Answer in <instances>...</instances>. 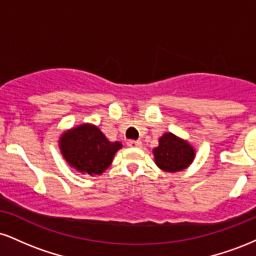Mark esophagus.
<instances>
[{"instance_id": "34e87169", "label": "esophagus", "mask_w": 256, "mask_h": 256, "mask_svg": "<svg viewBox=\"0 0 256 256\" xmlns=\"http://www.w3.org/2000/svg\"><path fill=\"white\" fill-rule=\"evenodd\" d=\"M128 146L131 148H140V146H142V142L140 140H128Z\"/></svg>"}]
</instances>
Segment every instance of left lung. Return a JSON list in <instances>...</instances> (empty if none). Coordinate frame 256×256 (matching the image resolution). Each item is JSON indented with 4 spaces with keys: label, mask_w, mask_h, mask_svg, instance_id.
I'll use <instances>...</instances> for the list:
<instances>
[{
    "label": "left lung",
    "mask_w": 256,
    "mask_h": 256,
    "mask_svg": "<svg viewBox=\"0 0 256 256\" xmlns=\"http://www.w3.org/2000/svg\"><path fill=\"white\" fill-rule=\"evenodd\" d=\"M154 161L164 172L184 171L196 156L195 148L186 140L172 132H165L158 138V146L152 149Z\"/></svg>",
    "instance_id": "obj_1"
}]
</instances>
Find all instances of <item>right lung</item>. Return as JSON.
<instances>
[{
    "label": "right lung",
    "instance_id": "1",
    "mask_svg": "<svg viewBox=\"0 0 256 256\" xmlns=\"http://www.w3.org/2000/svg\"><path fill=\"white\" fill-rule=\"evenodd\" d=\"M58 148L70 167L82 174H102L122 144L110 142L96 125L84 122L58 137Z\"/></svg>",
    "mask_w": 256,
    "mask_h": 256
}]
</instances>
